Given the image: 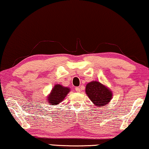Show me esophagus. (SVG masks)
Masks as SVG:
<instances>
[{"label": "esophagus", "mask_w": 149, "mask_h": 149, "mask_svg": "<svg viewBox=\"0 0 149 149\" xmlns=\"http://www.w3.org/2000/svg\"><path fill=\"white\" fill-rule=\"evenodd\" d=\"M75 91H76L77 92H78V93H80L81 92V87H75Z\"/></svg>", "instance_id": "esophagus-1"}]
</instances>
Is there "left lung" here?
<instances>
[{"label":"left lung","mask_w":149,"mask_h":149,"mask_svg":"<svg viewBox=\"0 0 149 149\" xmlns=\"http://www.w3.org/2000/svg\"><path fill=\"white\" fill-rule=\"evenodd\" d=\"M86 94L97 107L106 105L110 101L112 93L107 87L100 82L91 81L87 84Z\"/></svg>","instance_id":"1"}]
</instances>
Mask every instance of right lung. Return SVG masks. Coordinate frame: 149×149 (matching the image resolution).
I'll list each match as a JSON object with an SVG mask.
<instances>
[{"label": "right lung", "instance_id": "1", "mask_svg": "<svg viewBox=\"0 0 149 149\" xmlns=\"http://www.w3.org/2000/svg\"><path fill=\"white\" fill-rule=\"evenodd\" d=\"M70 92V89L68 87H65L61 85H56L51 93L48 96V103L49 105H56L64 100L65 97Z\"/></svg>", "mask_w": 149, "mask_h": 149}]
</instances>
